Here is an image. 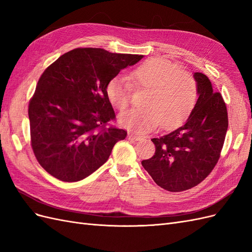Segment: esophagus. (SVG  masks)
I'll use <instances>...</instances> for the list:
<instances>
[{
	"mask_svg": "<svg viewBox=\"0 0 252 252\" xmlns=\"http://www.w3.org/2000/svg\"><path fill=\"white\" fill-rule=\"evenodd\" d=\"M127 138H128V140H130V141H139V140H141V136L136 135V134H133L131 132L128 133Z\"/></svg>",
	"mask_w": 252,
	"mask_h": 252,
	"instance_id": "1",
	"label": "esophagus"
}]
</instances>
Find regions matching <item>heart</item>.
<instances>
[{
  "instance_id": "obj_1",
  "label": "heart",
  "mask_w": 252,
  "mask_h": 252,
  "mask_svg": "<svg viewBox=\"0 0 252 252\" xmlns=\"http://www.w3.org/2000/svg\"><path fill=\"white\" fill-rule=\"evenodd\" d=\"M138 88L148 89L143 108L131 109L120 117L130 130L146 132L158 126L172 128L184 121L193 109L197 89L193 77L163 58L148 59L131 72ZM132 85L125 77H114L106 86L108 101L119 110H125L131 98Z\"/></svg>"
}]
</instances>
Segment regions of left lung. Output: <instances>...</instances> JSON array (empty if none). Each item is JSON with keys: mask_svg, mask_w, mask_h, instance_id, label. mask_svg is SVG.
<instances>
[{"mask_svg": "<svg viewBox=\"0 0 252 252\" xmlns=\"http://www.w3.org/2000/svg\"><path fill=\"white\" fill-rule=\"evenodd\" d=\"M197 101L187 121L175 130L151 139L152 158L142 165L157 184L184 191L205 180L217 165L228 128L226 104L204 73L194 72Z\"/></svg>", "mask_w": 252, "mask_h": 252, "instance_id": "obj_1", "label": "left lung"}]
</instances>
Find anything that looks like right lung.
Instances as JSON below:
<instances>
[{
    "mask_svg": "<svg viewBox=\"0 0 252 252\" xmlns=\"http://www.w3.org/2000/svg\"><path fill=\"white\" fill-rule=\"evenodd\" d=\"M143 58L101 48H75L46 68L28 106L37 162L63 182L87 178L107 161L127 131L107 127L116 113L107 83Z\"/></svg>",
    "mask_w": 252,
    "mask_h": 252,
    "instance_id": "1",
    "label": "right lung"
}]
</instances>
